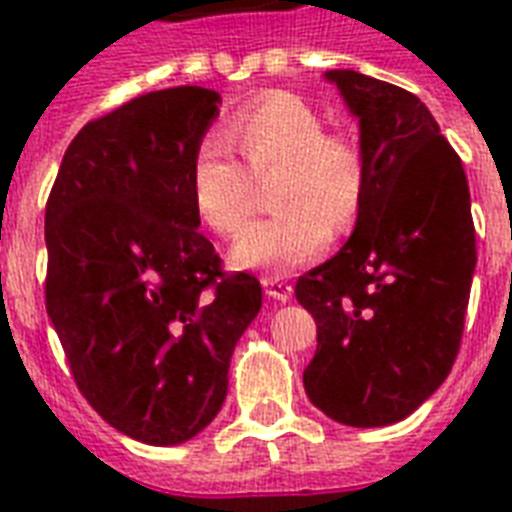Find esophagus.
Listing matches in <instances>:
<instances>
[{"instance_id": "34e87169", "label": "esophagus", "mask_w": 512, "mask_h": 512, "mask_svg": "<svg viewBox=\"0 0 512 512\" xmlns=\"http://www.w3.org/2000/svg\"><path fill=\"white\" fill-rule=\"evenodd\" d=\"M261 285H264V290H267L269 298H275V301H290V296H293V285H290L285 277L280 275H267L261 277Z\"/></svg>"}]
</instances>
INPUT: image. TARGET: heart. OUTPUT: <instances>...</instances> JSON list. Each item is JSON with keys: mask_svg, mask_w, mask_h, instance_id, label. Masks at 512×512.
<instances>
[{"mask_svg": "<svg viewBox=\"0 0 512 512\" xmlns=\"http://www.w3.org/2000/svg\"><path fill=\"white\" fill-rule=\"evenodd\" d=\"M227 142L198 147L190 169L192 206L222 237H235L256 211V179L272 182V203L282 208L253 224L232 248V264L261 272H290L317 259L335 232L357 219L365 195V161L343 134L325 132L320 113L301 97L267 92L245 102L227 124Z\"/></svg>", "mask_w": 512, "mask_h": 512, "instance_id": "b5f03b06", "label": "heart"}]
</instances>
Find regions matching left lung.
I'll list each match as a JSON object with an SVG mask.
<instances>
[{"instance_id": "obj_1", "label": "left lung", "mask_w": 512, "mask_h": 512, "mask_svg": "<svg viewBox=\"0 0 512 512\" xmlns=\"http://www.w3.org/2000/svg\"><path fill=\"white\" fill-rule=\"evenodd\" d=\"M359 118L365 195L333 259L296 282L317 322L304 388L354 428L404 420L447 380L463 341L476 230L463 161L412 92L327 71Z\"/></svg>"}]
</instances>
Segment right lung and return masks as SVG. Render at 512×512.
<instances>
[{"instance_id": "add662e5", "label": "right lung", "mask_w": 512, "mask_h": 512, "mask_svg": "<svg viewBox=\"0 0 512 512\" xmlns=\"http://www.w3.org/2000/svg\"><path fill=\"white\" fill-rule=\"evenodd\" d=\"M219 102L174 87L89 121L44 216L47 314L73 380L105 423L155 447L216 418L261 309L259 280L224 272L192 206V158Z\"/></svg>"}]
</instances>
